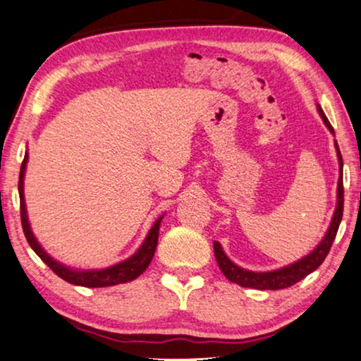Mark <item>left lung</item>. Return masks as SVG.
I'll return each instance as SVG.
<instances>
[{"label": "left lung", "instance_id": "1", "mask_svg": "<svg viewBox=\"0 0 361 361\" xmlns=\"http://www.w3.org/2000/svg\"><path fill=\"white\" fill-rule=\"evenodd\" d=\"M317 111L321 114L324 124L327 126V129L334 134V128L329 123L327 116L324 114L321 106L317 104ZM335 149H337V157H338V165H340V178H338V186H337V207H335L334 217L331 226H329V231L326 235H324L322 242L314 248V250L306 255L301 260L291 263V265L280 268V270L273 271H250L245 270V268L237 267L235 263H232L227 255L222 250L221 243L214 242V255L217 260V265H219L221 271L224 273V276L232 283L240 284L243 288H253V289H283L289 288L298 281H301L302 278H306L309 273L317 270L319 267L322 265V262L326 260L329 250H331L334 238L337 235L340 221H342L343 216V180H342V170H343V160L342 154H340L337 140H335Z\"/></svg>", "mask_w": 361, "mask_h": 361}]
</instances>
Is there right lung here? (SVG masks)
Here are the masks:
<instances>
[{"label": "right lung", "mask_w": 361, "mask_h": 361, "mask_svg": "<svg viewBox=\"0 0 361 361\" xmlns=\"http://www.w3.org/2000/svg\"><path fill=\"white\" fill-rule=\"evenodd\" d=\"M26 164H27V154L24 155L21 173H19V183H18L19 200H21L23 231H24V235L27 238L30 248L37 253L40 260H42L45 265L55 273V275L60 276L65 281L77 284V286L106 288V286H114V284H119V283H128V281L135 280L137 276H140L142 273L147 270V267L150 265L152 258H154L157 243H159V229H160V222L164 219V216L155 221L154 227H152L149 233H147L144 243H142L140 248L134 253V255L128 258V260L118 263V265L104 268V270H72V268L62 265V263H59L57 260H54L52 257L47 255V252H45L44 248L40 247V243L35 240L27 221L26 202H24V171H26Z\"/></svg>", "instance_id": "obj_1"}]
</instances>
